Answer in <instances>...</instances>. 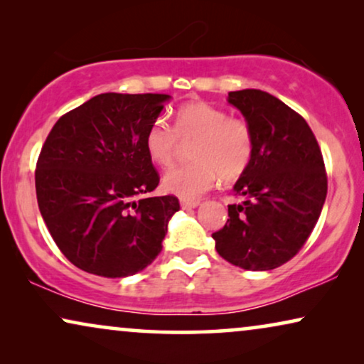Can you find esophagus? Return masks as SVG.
Returning a JSON list of instances; mask_svg holds the SVG:
<instances>
[{
    "instance_id": "1",
    "label": "esophagus",
    "mask_w": 364,
    "mask_h": 364,
    "mask_svg": "<svg viewBox=\"0 0 364 364\" xmlns=\"http://www.w3.org/2000/svg\"><path fill=\"white\" fill-rule=\"evenodd\" d=\"M198 200H186V198H182L181 200V207L183 208V210H188V208H196L198 207Z\"/></svg>"
}]
</instances>
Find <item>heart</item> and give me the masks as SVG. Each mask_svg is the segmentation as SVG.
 Returning a JSON list of instances; mask_svg holds the SVG:
<instances>
[{
	"label": "heart",
	"instance_id": "heart-1",
	"mask_svg": "<svg viewBox=\"0 0 364 364\" xmlns=\"http://www.w3.org/2000/svg\"><path fill=\"white\" fill-rule=\"evenodd\" d=\"M192 144V162L168 171L162 178L164 191L193 200L207 192L217 178L240 177L253 157V132L247 121L232 117L222 107L197 101L176 111L173 127L159 117L149 126L144 147L159 167H171L182 142Z\"/></svg>",
	"mask_w": 364,
	"mask_h": 364
}]
</instances>
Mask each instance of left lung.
Here are the masks:
<instances>
[{
    "mask_svg": "<svg viewBox=\"0 0 364 364\" xmlns=\"http://www.w3.org/2000/svg\"><path fill=\"white\" fill-rule=\"evenodd\" d=\"M253 132V157L233 191L228 220L212 233L218 255L243 270L265 272L300 252L326 198L325 162L305 119L260 89L228 92Z\"/></svg>",
    "mask_w": 364,
    "mask_h": 364,
    "instance_id": "8db88e82",
    "label": "left lung"
}]
</instances>
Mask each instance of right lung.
Returning a JSON list of instances; mask_svg holds the SVG:
<instances>
[{"instance_id": "right-lung-1", "label": "right lung", "mask_w": 364, "mask_h": 364, "mask_svg": "<svg viewBox=\"0 0 364 364\" xmlns=\"http://www.w3.org/2000/svg\"><path fill=\"white\" fill-rule=\"evenodd\" d=\"M171 96L104 92L49 132L36 164L39 212L73 265L124 278L162 250L177 197H149L159 173L144 137Z\"/></svg>"}]
</instances>
